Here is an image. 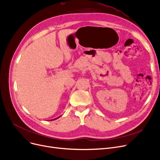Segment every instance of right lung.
Returning a JSON list of instances; mask_svg holds the SVG:
<instances>
[{
    "mask_svg": "<svg viewBox=\"0 0 160 160\" xmlns=\"http://www.w3.org/2000/svg\"><path fill=\"white\" fill-rule=\"evenodd\" d=\"M60 117V116H59ZM59 117H58V118H55V119H53V120H56V119H58V118H59Z\"/></svg>",
    "mask_w": 160,
    "mask_h": 160,
    "instance_id": "obj_1",
    "label": "right lung"
}]
</instances>
